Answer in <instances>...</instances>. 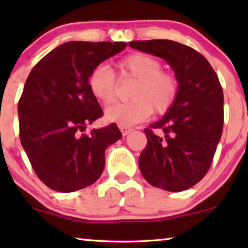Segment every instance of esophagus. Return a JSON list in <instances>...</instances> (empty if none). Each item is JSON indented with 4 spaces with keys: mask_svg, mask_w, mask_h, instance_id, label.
I'll use <instances>...</instances> for the list:
<instances>
[{
    "mask_svg": "<svg viewBox=\"0 0 248 248\" xmlns=\"http://www.w3.org/2000/svg\"><path fill=\"white\" fill-rule=\"evenodd\" d=\"M120 130L122 132V134H123V137H125V135L130 134L132 131H133V128L132 127H128V126H120Z\"/></svg>",
    "mask_w": 248,
    "mask_h": 248,
    "instance_id": "obj_1",
    "label": "esophagus"
}]
</instances>
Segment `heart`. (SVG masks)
<instances>
[{"label": "heart", "mask_w": 248, "mask_h": 248, "mask_svg": "<svg viewBox=\"0 0 248 248\" xmlns=\"http://www.w3.org/2000/svg\"><path fill=\"white\" fill-rule=\"evenodd\" d=\"M122 78L135 80L131 91L132 101L116 104L105 110V120L120 126L139 124L155 110L168 113L177 100L179 81L174 73L162 71V64L145 53H132L117 64ZM88 87L93 96L103 105H109L116 97V76L105 64L94 66L88 77Z\"/></svg>", "instance_id": "1"}]
</instances>
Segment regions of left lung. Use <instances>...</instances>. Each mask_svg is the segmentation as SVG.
<instances>
[{"instance_id":"left-lung-1","label":"left lung","mask_w":248,"mask_h":248,"mask_svg":"<svg viewBox=\"0 0 248 248\" xmlns=\"http://www.w3.org/2000/svg\"><path fill=\"white\" fill-rule=\"evenodd\" d=\"M128 45L164 59L179 81L171 109L144 128L148 144L139 158V167L155 187L184 191L204 177L221 139V84L208 60L192 47L167 39L135 40ZM155 128H160L164 137L155 135Z\"/></svg>"}]
</instances>
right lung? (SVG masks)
<instances>
[{"mask_svg": "<svg viewBox=\"0 0 248 248\" xmlns=\"http://www.w3.org/2000/svg\"><path fill=\"white\" fill-rule=\"evenodd\" d=\"M125 43L69 42L33 66L18 105L20 141L46 186L69 193L90 186L105 167V150L122 138L116 124L87 125L103 116L88 87L94 66L122 52Z\"/></svg>", "mask_w": 248, "mask_h": 248, "instance_id": "add662e5", "label": "right lung"}]
</instances>
